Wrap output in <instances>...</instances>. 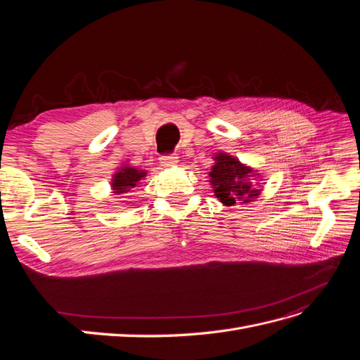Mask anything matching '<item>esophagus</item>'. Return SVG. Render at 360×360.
<instances>
[{
    "label": "esophagus",
    "instance_id": "1",
    "mask_svg": "<svg viewBox=\"0 0 360 360\" xmlns=\"http://www.w3.org/2000/svg\"><path fill=\"white\" fill-rule=\"evenodd\" d=\"M160 163L163 167H176L179 163V156L177 155H168V156H162Z\"/></svg>",
    "mask_w": 360,
    "mask_h": 360
}]
</instances>
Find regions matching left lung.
Segmentation results:
<instances>
[{"mask_svg": "<svg viewBox=\"0 0 360 360\" xmlns=\"http://www.w3.org/2000/svg\"><path fill=\"white\" fill-rule=\"evenodd\" d=\"M214 165L209 172L210 184L214 197L219 198L225 205H234L236 202L246 204L254 201L261 193L258 186H254L252 177L258 179L259 172L250 168L238 159L226 155H214Z\"/></svg>", "mask_w": 360, "mask_h": 360, "instance_id": "left-lung-1", "label": "left lung"}]
</instances>
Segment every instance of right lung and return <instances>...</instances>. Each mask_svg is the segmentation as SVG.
Instances as JSON below:
<instances>
[{
	"mask_svg": "<svg viewBox=\"0 0 360 360\" xmlns=\"http://www.w3.org/2000/svg\"><path fill=\"white\" fill-rule=\"evenodd\" d=\"M146 176H147L146 169H138L135 167H130L129 163H123V165L120 167L112 176L111 189L115 195L127 193L134 188H136L139 181Z\"/></svg>",
	"mask_w": 360,
	"mask_h": 360,
	"instance_id": "1",
	"label": "right lung"
}]
</instances>
